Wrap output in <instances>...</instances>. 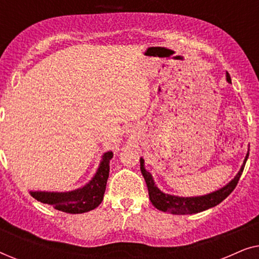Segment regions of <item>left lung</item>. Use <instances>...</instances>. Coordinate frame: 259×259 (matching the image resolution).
Here are the masks:
<instances>
[{"label": "left lung", "mask_w": 259, "mask_h": 259, "mask_svg": "<svg viewBox=\"0 0 259 259\" xmlns=\"http://www.w3.org/2000/svg\"><path fill=\"white\" fill-rule=\"evenodd\" d=\"M226 80H228V82L231 83V77H230L229 73H226ZM247 158H249V152H247L246 157L244 159V162L242 167L239 169V172L237 173V176L228 184V185L214 191V192L199 197H178L161 192V191L155 186L154 180L152 178L151 173L146 171V168H145L143 158H140V171L143 173L145 182H146L148 196H150V200L154 207H157L158 210L160 211L169 212V213L173 214H192L205 211L207 210V208H211L215 206V205L221 204L222 201L236 189L240 176H242L243 173L244 166H245Z\"/></svg>", "instance_id": "left-lung-1"}]
</instances>
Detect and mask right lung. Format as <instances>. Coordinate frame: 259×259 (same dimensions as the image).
Wrapping results in <instances>:
<instances>
[{"instance_id":"obj_1","label":"right lung","mask_w":259,"mask_h":259,"mask_svg":"<svg viewBox=\"0 0 259 259\" xmlns=\"http://www.w3.org/2000/svg\"><path fill=\"white\" fill-rule=\"evenodd\" d=\"M113 158L112 152L102 155L97 173L92 180L80 189L69 192H46V191H30L31 197L48 204L56 210L67 213H83L94 210L104 199L106 184L109 176V160Z\"/></svg>"}]
</instances>
